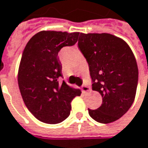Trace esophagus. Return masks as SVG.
<instances>
[{
	"mask_svg": "<svg viewBox=\"0 0 148 148\" xmlns=\"http://www.w3.org/2000/svg\"><path fill=\"white\" fill-rule=\"evenodd\" d=\"M82 90L83 92H87V91H89L90 90V86H88L87 85L83 84L82 86Z\"/></svg>",
	"mask_w": 148,
	"mask_h": 148,
	"instance_id": "1",
	"label": "esophagus"
}]
</instances>
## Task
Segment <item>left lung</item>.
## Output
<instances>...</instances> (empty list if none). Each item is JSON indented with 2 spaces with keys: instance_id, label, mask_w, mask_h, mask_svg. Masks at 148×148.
Segmentation results:
<instances>
[{
  "instance_id": "left-lung-1",
  "label": "left lung",
  "mask_w": 148,
  "mask_h": 148,
  "mask_svg": "<svg viewBox=\"0 0 148 148\" xmlns=\"http://www.w3.org/2000/svg\"><path fill=\"white\" fill-rule=\"evenodd\" d=\"M78 47L89 65L92 90L102 104L89 114L101 123L116 121L134 103L138 69L128 43L110 34H80Z\"/></svg>"
}]
</instances>
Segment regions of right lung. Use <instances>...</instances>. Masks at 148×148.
I'll use <instances>...</instances> for the list:
<instances>
[{
  "label": "right lung",
  "instance_id": "obj_1",
  "mask_svg": "<svg viewBox=\"0 0 148 148\" xmlns=\"http://www.w3.org/2000/svg\"><path fill=\"white\" fill-rule=\"evenodd\" d=\"M79 33L40 31L27 43L20 60L18 84L28 110L39 121L56 124L70 114L71 102L79 89L59 82L62 65L58 52L77 42Z\"/></svg>",
  "mask_w": 148,
  "mask_h": 148
}]
</instances>
